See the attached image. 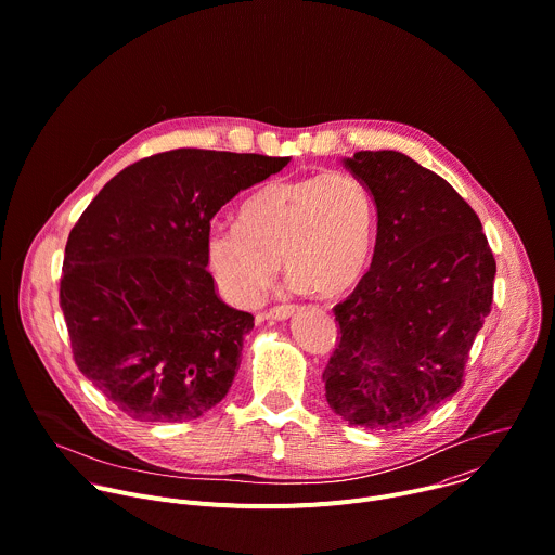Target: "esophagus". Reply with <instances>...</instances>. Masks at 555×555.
I'll return each instance as SVG.
<instances>
[{
	"mask_svg": "<svg viewBox=\"0 0 555 555\" xmlns=\"http://www.w3.org/2000/svg\"><path fill=\"white\" fill-rule=\"evenodd\" d=\"M294 311H296V305H281V307H272V309L261 311L259 318H266V320H285V318H289Z\"/></svg>",
	"mask_w": 555,
	"mask_h": 555,
	"instance_id": "obj_1",
	"label": "esophagus"
}]
</instances>
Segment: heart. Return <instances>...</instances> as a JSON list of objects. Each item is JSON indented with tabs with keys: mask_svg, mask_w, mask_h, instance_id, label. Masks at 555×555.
I'll list each match as a JSON object with an SVG mask.
<instances>
[{
	"mask_svg": "<svg viewBox=\"0 0 555 555\" xmlns=\"http://www.w3.org/2000/svg\"><path fill=\"white\" fill-rule=\"evenodd\" d=\"M375 207L348 171L272 180L237 214V227L207 235V261L224 298L255 305L283 259L296 287L331 296L350 287L373 246Z\"/></svg>",
	"mask_w": 555,
	"mask_h": 555,
	"instance_id": "heart-1",
	"label": "heart"
}]
</instances>
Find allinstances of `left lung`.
<instances>
[{"label": "left lung", "mask_w": 555, "mask_h": 555, "mask_svg": "<svg viewBox=\"0 0 555 555\" xmlns=\"http://www.w3.org/2000/svg\"><path fill=\"white\" fill-rule=\"evenodd\" d=\"M344 165L375 201L377 242L371 270L333 307L339 341L322 382L348 425L397 431L460 390L496 263L477 214L431 169L395 150Z\"/></svg>", "instance_id": "obj_1"}]
</instances>
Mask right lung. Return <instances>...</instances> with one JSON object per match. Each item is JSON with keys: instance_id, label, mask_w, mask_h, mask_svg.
I'll use <instances>...</instances> for the list:
<instances>
[{"instance_id": "1", "label": "right lung", "mask_w": 555, "mask_h": 555, "mask_svg": "<svg viewBox=\"0 0 555 555\" xmlns=\"http://www.w3.org/2000/svg\"><path fill=\"white\" fill-rule=\"evenodd\" d=\"M289 156L180 147L141 158L69 233L61 309L78 371L124 414L188 423L231 390L248 311L207 270L214 216Z\"/></svg>"}]
</instances>
